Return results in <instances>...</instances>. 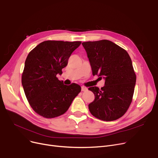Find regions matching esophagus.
I'll list each match as a JSON object with an SVG mask.
<instances>
[{"mask_svg": "<svg viewBox=\"0 0 158 158\" xmlns=\"http://www.w3.org/2000/svg\"><path fill=\"white\" fill-rule=\"evenodd\" d=\"M87 89H88L87 88H86V87H85V86H82V87H81L82 92H86V91Z\"/></svg>", "mask_w": 158, "mask_h": 158, "instance_id": "esophagus-1", "label": "esophagus"}]
</instances>
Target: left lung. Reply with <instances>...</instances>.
I'll list each match as a JSON object with an SVG mask.
<instances>
[{"instance_id":"left-lung-1","label":"left lung","mask_w":158,"mask_h":158,"mask_svg":"<svg viewBox=\"0 0 158 158\" xmlns=\"http://www.w3.org/2000/svg\"><path fill=\"white\" fill-rule=\"evenodd\" d=\"M86 50L93 76L105 79L99 89L90 87L94 101L88 105L93 116L113 121L126 113L132 100L136 76L131 57L125 49L107 40L82 44Z\"/></svg>"}]
</instances>
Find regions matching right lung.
<instances>
[{
  "label": "right lung",
  "mask_w": 158,
  "mask_h": 158,
  "mask_svg": "<svg viewBox=\"0 0 158 158\" xmlns=\"http://www.w3.org/2000/svg\"><path fill=\"white\" fill-rule=\"evenodd\" d=\"M81 41L48 40L29 53L22 75V84L27 101L37 114L52 118L64 114L80 92L79 85H64L57 74L68 64L72 53Z\"/></svg>",
  "instance_id": "obj_1"
}]
</instances>
